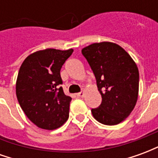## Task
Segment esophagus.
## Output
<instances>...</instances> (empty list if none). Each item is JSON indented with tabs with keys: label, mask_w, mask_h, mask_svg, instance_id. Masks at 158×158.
Returning a JSON list of instances; mask_svg holds the SVG:
<instances>
[{
	"label": "esophagus",
	"mask_w": 158,
	"mask_h": 158,
	"mask_svg": "<svg viewBox=\"0 0 158 158\" xmlns=\"http://www.w3.org/2000/svg\"><path fill=\"white\" fill-rule=\"evenodd\" d=\"M77 96H79V97H83V96H85V92L84 91H81V92H79L77 94Z\"/></svg>",
	"instance_id": "obj_1"
}]
</instances>
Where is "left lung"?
Returning a JSON list of instances; mask_svg holds the SVG:
<instances>
[{"label":"left lung","instance_id":"1","mask_svg":"<svg viewBox=\"0 0 158 158\" xmlns=\"http://www.w3.org/2000/svg\"><path fill=\"white\" fill-rule=\"evenodd\" d=\"M102 95V103L92 108L93 117L106 125H115L129 116L139 92V70L129 53L112 42L94 43L82 49Z\"/></svg>","mask_w":158,"mask_h":158}]
</instances>
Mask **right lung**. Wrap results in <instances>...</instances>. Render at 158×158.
<instances>
[{"instance_id":"obj_1","label":"right lung","mask_w":158,"mask_h":158,"mask_svg":"<svg viewBox=\"0 0 158 158\" xmlns=\"http://www.w3.org/2000/svg\"><path fill=\"white\" fill-rule=\"evenodd\" d=\"M73 52V49L34 52L19 69L17 98L26 116L39 128L56 129L69 118L72 98L63 92L60 70Z\"/></svg>"}]
</instances>
